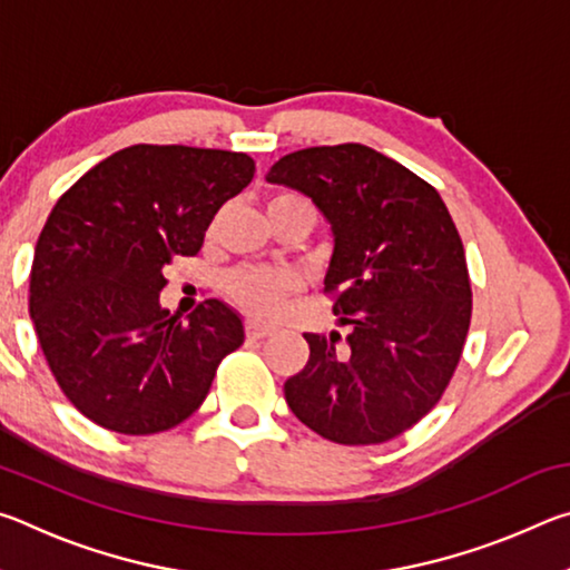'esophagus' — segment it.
<instances>
[{"label": "esophagus", "mask_w": 570, "mask_h": 570, "mask_svg": "<svg viewBox=\"0 0 570 570\" xmlns=\"http://www.w3.org/2000/svg\"><path fill=\"white\" fill-rule=\"evenodd\" d=\"M272 332H274L272 326H264L262 322H254V320L246 322V334L250 336V340H266Z\"/></svg>", "instance_id": "esophagus-1"}]
</instances>
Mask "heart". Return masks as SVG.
<instances>
[{
  "instance_id": "obj_1",
  "label": "heart",
  "mask_w": 570,
  "mask_h": 570,
  "mask_svg": "<svg viewBox=\"0 0 570 570\" xmlns=\"http://www.w3.org/2000/svg\"><path fill=\"white\" fill-rule=\"evenodd\" d=\"M286 206L314 210L308 206V200L294 196V193H278L268 200L266 210ZM224 288L230 302H236L248 316L272 322L282 314L288 298L298 292V278L292 272H284V268H238V272L226 276Z\"/></svg>"
}]
</instances>
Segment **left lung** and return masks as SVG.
Returning <instances> with one entry per match:
<instances>
[{
    "instance_id": "8db88e82",
    "label": "left lung",
    "mask_w": 570,
    "mask_h": 570,
    "mask_svg": "<svg viewBox=\"0 0 570 570\" xmlns=\"http://www.w3.org/2000/svg\"><path fill=\"white\" fill-rule=\"evenodd\" d=\"M268 183L312 198L332 226L324 292L346 336L304 334L288 407L340 445L402 435L440 402L470 330L465 248L440 193L382 153L344 142L288 153Z\"/></svg>"
}]
</instances>
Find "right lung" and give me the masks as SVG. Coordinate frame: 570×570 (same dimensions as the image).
Segmentation results:
<instances>
[{"label":"right lung","instance_id":"1","mask_svg":"<svg viewBox=\"0 0 570 570\" xmlns=\"http://www.w3.org/2000/svg\"><path fill=\"white\" fill-rule=\"evenodd\" d=\"M246 153L130 146L57 200L35 246L30 316L57 384L120 435L176 428L200 407L244 322L208 298L160 306L173 256H196L218 208L254 178Z\"/></svg>","mask_w":570,"mask_h":570}]
</instances>
